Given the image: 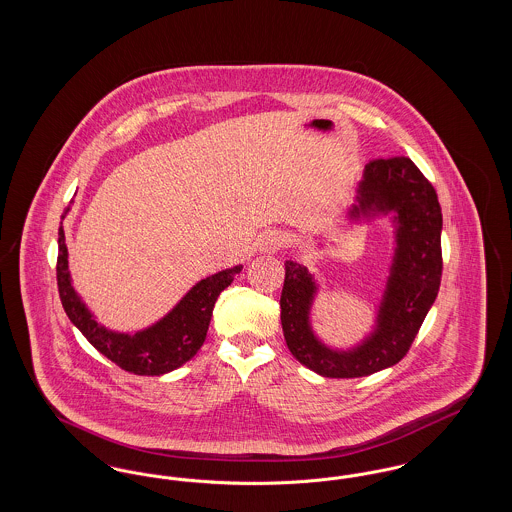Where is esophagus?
Masks as SVG:
<instances>
[{"instance_id": "34e87169", "label": "esophagus", "mask_w": 512, "mask_h": 512, "mask_svg": "<svg viewBox=\"0 0 512 512\" xmlns=\"http://www.w3.org/2000/svg\"><path fill=\"white\" fill-rule=\"evenodd\" d=\"M286 236L282 234V232H278V230H267V232H263L261 236H259V240H257V247H259V251H263V253H274V251H278V249H282L284 245H286Z\"/></svg>"}]
</instances>
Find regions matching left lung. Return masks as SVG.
Segmentation results:
<instances>
[{
    "mask_svg": "<svg viewBox=\"0 0 512 512\" xmlns=\"http://www.w3.org/2000/svg\"><path fill=\"white\" fill-rule=\"evenodd\" d=\"M393 224L390 274L372 330L353 347H330L311 324L318 282L288 259L280 297L282 330L293 357L324 378H361L397 365L434 305L441 282V207L434 186L409 157L370 161L355 188L349 222L388 217Z\"/></svg>",
    "mask_w": 512,
    "mask_h": 512,
    "instance_id": "obj_1",
    "label": "left lung"
}]
</instances>
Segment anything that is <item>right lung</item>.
I'll list each match as a JSON object with an SVG mask.
<instances>
[{
	"instance_id": "right-lung-1",
	"label": "right lung",
	"mask_w": 512,
	"mask_h": 512,
	"mask_svg": "<svg viewBox=\"0 0 512 512\" xmlns=\"http://www.w3.org/2000/svg\"><path fill=\"white\" fill-rule=\"evenodd\" d=\"M71 211L67 207L65 215ZM63 215V217H65ZM242 265L224 268L199 280L171 311L151 326L136 332H117L98 322L82 297L74 290L65 230L59 228L57 286L67 317L101 355L138 376H161L188 363L207 338L213 307L219 293L228 288Z\"/></svg>"
}]
</instances>
